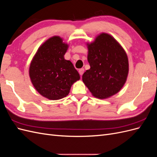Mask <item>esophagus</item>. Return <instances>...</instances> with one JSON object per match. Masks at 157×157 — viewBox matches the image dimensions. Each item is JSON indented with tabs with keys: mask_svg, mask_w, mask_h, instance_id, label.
<instances>
[{
	"mask_svg": "<svg viewBox=\"0 0 157 157\" xmlns=\"http://www.w3.org/2000/svg\"><path fill=\"white\" fill-rule=\"evenodd\" d=\"M84 69H83V68H82V69H79V71H78V73H79V74H80V75H83V73H84Z\"/></svg>",
	"mask_w": 157,
	"mask_h": 157,
	"instance_id": "obj_1",
	"label": "esophagus"
}]
</instances>
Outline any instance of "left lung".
<instances>
[{"label": "left lung", "instance_id": "left-lung-1", "mask_svg": "<svg viewBox=\"0 0 157 157\" xmlns=\"http://www.w3.org/2000/svg\"><path fill=\"white\" fill-rule=\"evenodd\" d=\"M90 69L82 75V81L92 96L107 99L124 86L129 73L126 52L115 38L106 33L87 42Z\"/></svg>", "mask_w": 157, "mask_h": 157}]
</instances>
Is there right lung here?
<instances>
[{
    "label": "right lung",
    "mask_w": 157,
    "mask_h": 157,
    "mask_svg": "<svg viewBox=\"0 0 157 157\" xmlns=\"http://www.w3.org/2000/svg\"><path fill=\"white\" fill-rule=\"evenodd\" d=\"M69 44L59 36L47 39L38 48L31 61V81L42 96L58 100L69 94L72 85L80 79L73 63L64 58Z\"/></svg>",
    "instance_id": "right-lung-1"
}]
</instances>
